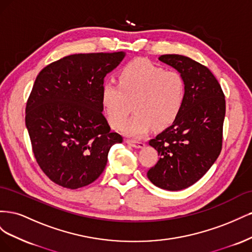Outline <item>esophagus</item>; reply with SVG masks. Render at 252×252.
<instances>
[{
	"label": "esophagus",
	"instance_id": "34e87169",
	"mask_svg": "<svg viewBox=\"0 0 252 252\" xmlns=\"http://www.w3.org/2000/svg\"><path fill=\"white\" fill-rule=\"evenodd\" d=\"M126 143L134 148H143L145 147V143L139 142V141H132V140H127Z\"/></svg>",
	"mask_w": 252,
	"mask_h": 252
}]
</instances>
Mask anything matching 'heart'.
<instances>
[{
    "label": "heart",
    "mask_w": 252,
    "mask_h": 252,
    "mask_svg": "<svg viewBox=\"0 0 252 252\" xmlns=\"http://www.w3.org/2000/svg\"><path fill=\"white\" fill-rule=\"evenodd\" d=\"M102 104L109 124L122 128L131 111L135 114L123 127L133 138H142L154 127L163 129L177 120L186 96V85L181 73L136 59L122 68L119 84L102 86Z\"/></svg>",
    "instance_id": "1"
}]
</instances>
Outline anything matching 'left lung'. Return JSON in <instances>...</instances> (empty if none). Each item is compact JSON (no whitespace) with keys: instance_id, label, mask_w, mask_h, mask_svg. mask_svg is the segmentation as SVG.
<instances>
[{"instance_id":"obj_1","label":"left lung","mask_w":252,"mask_h":252,"mask_svg":"<svg viewBox=\"0 0 252 252\" xmlns=\"http://www.w3.org/2000/svg\"><path fill=\"white\" fill-rule=\"evenodd\" d=\"M158 60L181 73L186 96L172 125L149 141L159 158L147 177L158 188L178 191L199 181L220 156L225 95L212 72L192 59L164 55Z\"/></svg>"}]
</instances>
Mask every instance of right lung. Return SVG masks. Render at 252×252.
Listing matches in <instances>:
<instances>
[{
	"instance_id": "1",
	"label": "right lung",
	"mask_w": 252,
	"mask_h": 252,
	"mask_svg": "<svg viewBox=\"0 0 252 252\" xmlns=\"http://www.w3.org/2000/svg\"><path fill=\"white\" fill-rule=\"evenodd\" d=\"M125 55H71L37 74L25 123L36 162L56 184L69 189L89 185L104 171L112 145L123 142L103 116L101 94L106 74Z\"/></svg>"
}]
</instances>
